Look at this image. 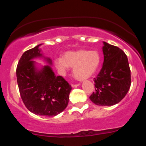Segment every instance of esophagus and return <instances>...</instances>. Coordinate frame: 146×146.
I'll use <instances>...</instances> for the list:
<instances>
[{
    "mask_svg": "<svg viewBox=\"0 0 146 146\" xmlns=\"http://www.w3.org/2000/svg\"><path fill=\"white\" fill-rule=\"evenodd\" d=\"M79 86H80V83H78V84H72V88H77V87H78Z\"/></svg>",
    "mask_w": 146,
    "mask_h": 146,
    "instance_id": "1",
    "label": "esophagus"
}]
</instances>
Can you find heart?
Wrapping results in <instances>:
<instances>
[{"instance_id":"1","label":"heart","mask_w":146,"mask_h":146,"mask_svg":"<svg viewBox=\"0 0 146 146\" xmlns=\"http://www.w3.org/2000/svg\"><path fill=\"white\" fill-rule=\"evenodd\" d=\"M100 60V55L96 51L79 50L65 52L62 58L54 60V65L62 75L66 74L69 67H72L74 77L79 80H84L94 74Z\"/></svg>"}]
</instances>
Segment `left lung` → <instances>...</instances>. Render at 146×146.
I'll return each instance as SVG.
<instances>
[{"mask_svg":"<svg viewBox=\"0 0 146 146\" xmlns=\"http://www.w3.org/2000/svg\"><path fill=\"white\" fill-rule=\"evenodd\" d=\"M104 63L96 78L95 91L90 96L99 106H112L122 100L131 86V72L128 58L118 47L103 42Z\"/></svg>","mask_w":146,"mask_h":146,"instance_id":"8db88e82","label":"left lung"}]
</instances>
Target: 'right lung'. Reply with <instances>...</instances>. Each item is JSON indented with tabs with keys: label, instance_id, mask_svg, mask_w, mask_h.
I'll return each mask as SVG.
<instances>
[{
	"label": "right lung",
	"instance_id": "obj_1",
	"mask_svg": "<svg viewBox=\"0 0 146 146\" xmlns=\"http://www.w3.org/2000/svg\"><path fill=\"white\" fill-rule=\"evenodd\" d=\"M38 44L25 51L20 58L16 74L20 96L27 109L38 115L55 116L68 105L70 85L61 76H55L52 60L42 53ZM43 57L49 65L41 68L33 60Z\"/></svg>",
	"mask_w": 146,
	"mask_h": 146
}]
</instances>
